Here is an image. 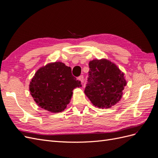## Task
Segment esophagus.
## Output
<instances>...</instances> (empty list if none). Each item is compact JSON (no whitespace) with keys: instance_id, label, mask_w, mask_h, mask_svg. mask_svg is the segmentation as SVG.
Wrapping results in <instances>:
<instances>
[{"instance_id":"esophagus-1","label":"esophagus","mask_w":158,"mask_h":158,"mask_svg":"<svg viewBox=\"0 0 158 158\" xmlns=\"http://www.w3.org/2000/svg\"><path fill=\"white\" fill-rule=\"evenodd\" d=\"M78 79L80 80V82H81L82 83H83V82H84V76H83V75L80 76H79V78H78Z\"/></svg>"}]
</instances>
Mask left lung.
<instances>
[{
	"label": "left lung",
	"instance_id": "obj_1",
	"mask_svg": "<svg viewBox=\"0 0 158 158\" xmlns=\"http://www.w3.org/2000/svg\"><path fill=\"white\" fill-rule=\"evenodd\" d=\"M89 68L84 93L95 106L110 108L122 98L127 85L124 74L106 59L90 61Z\"/></svg>",
	"mask_w": 158,
	"mask_h": 158
}]
</instances>
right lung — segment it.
<instances>
[{"instance_id":"right-lung-1","label":"right lung","mask_w":158,"mask_h":158,"mask_svg":"<svg viewBox=\"0 0 158 158\" xmlns=\"http://www.w3.org/2000/svg\"><path fill=\"white\" fill-rule=\"evenodd\" d=\"M81 82L72 74V69L56 61L40 68L29 84L30 93L41 108L59 113L66 108L72 90L81 87Z\"/></svg>"}]
</instances>
